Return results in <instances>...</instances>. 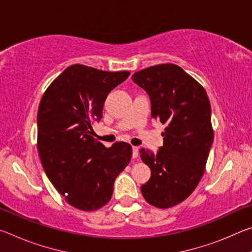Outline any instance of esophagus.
<instances>
[{
    "label": "esophagus",
    "instance_id": "1",
    "mask_svg": "<svg viewBox=\"0 0 252 252\" xmlns=\"http://www.w3.org/2000/svg\"><path fill=\"white\" fill-rule=\"evenodd\" d=\"M139 156V148L138 147H132V158L135 159Z\"/></svg>",
    "mask_w": 252,
    "mask_h": 252
}]
</instances>
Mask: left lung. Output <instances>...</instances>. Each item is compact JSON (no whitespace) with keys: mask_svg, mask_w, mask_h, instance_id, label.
Here are the masks:
<instances>
[{"mask_svg":"<svg viewBox=\"0 0 252 252\" xmlns=\"http://www.w3.org/2000/svg\"><path fill=\"white\" fill-rule=\"evenodd\" d=\"M132 80L150 97L151 117L165 125L157 153L140 150L151 170L141 192L152 206L171 208L189 197L203 176L213 141L210 102L202 85L171 63L135 72Z\"/></svg>","mask_w":252,"mask_h":252,"instance_id":"left-lung-1","label":"left lung"}]
</instances>
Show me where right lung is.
Listing matches in <instances>:
<instances>
[{
    "label": "right lung",
    "mask_w": 252,
    "mask_h": 252,
    "mask_svg": "<svg viewBox=\"0 0 252 252\" xmlns=\"http://www.w3.org/2000/svg\"><path fill=\"white\" fill-rule=\"evenodd\" d=\"M74 64L46 89L37 111V151L46 176L65 201L83 211L110 201L119 173L129 164L132 147L105 148L92 136L104 101L129 76Z\"/></svg>",
    "instance_id": "right-lung-1"
}]
</instances>
